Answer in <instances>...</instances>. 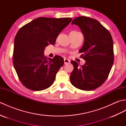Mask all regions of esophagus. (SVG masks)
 <instances>
[{"label": "esophagus", "instance_id": "obj_1", "mask_svg": "<svg viewBox=\"0 0 126 126\" xmlns=\"http://www.w3.org/2000/svg\"><path fill=\"white\" fill-rule=\"evenodd\" d=\"M64 64H66L70 63V60H68V59H66V58H64Z\"/></svg>", "mask_w": 126, "mask_h": 126}]
</instances>
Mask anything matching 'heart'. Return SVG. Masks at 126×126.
Masks as SVG:
<instances>
[{
  "instance_id": "b5f03b06",
  "label": "heart",
  "mask_w": 126,
  "mask_h": 126,
  "mask_svg": "<svg viewBox=\"0 0 126 126\" xmlns=\"http://www.w3.org/2000/svg\"><path fill=\"white\" fill-rule=\"evenodd\" d=\"M72 32H76V31H72Z\"/></svg>"
}]
</instances>
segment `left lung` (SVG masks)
I'll return each instance as SVG.
<instances>
[{
	"label": "left lung",
	"mask_w": 126,
	"mask_h": 126,
	"mask_svg": "<svg viewBox=\"0 0 126 126\" xmlns=\"http://www.w3.org/2000/svg\"><path fill=\"white\" fill-rule=\"evenodd\" d=\"M71 24L78 25L84 35V44L79 52L83 53L81 57L86 62L79 67L76 61H71L74 66L71 83L81 90L95 89L105 82L113 66V38L107 29L95 19L81 16L75 18Z\"/></svg>",
	"instance_id": "left-lung-1"
}]
</instances>
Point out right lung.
Masks as SVG:
<instances>
[{"mask_svg":"<svg viewBox=\"0 0 126 126\" xmlns=\"http://www.w3.org/2000/svg\"><path fill=\"white\" fill-rule=\"evenodd\" d=\"M72 20L71 18L39 17L22 26L16 34L13 63L23 85L34 91L47 89L55 81L64 64V59L44 54L45 47L55 43L61 32Z\"/></svg>","mask_w":126,"mask_h":126,"instance_id":"add662e5","label":"right lung"}]
</instances>
